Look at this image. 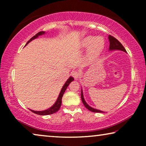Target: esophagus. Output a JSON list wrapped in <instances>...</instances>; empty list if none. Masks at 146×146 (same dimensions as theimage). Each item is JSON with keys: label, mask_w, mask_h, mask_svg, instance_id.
<instances>
[{"label": "esophagus", "mask_w": 146, "mask_h": 146, "mask_svg": "<svg viewBox=\"0 0 146 146\" xmlns=\"http://www.w3.org/2000/svg\"><path fill=\"white\" fill-rule=\"evenodd\" d=\"M72 76L75 79H78V78L80 76V73L78 71H74L72 73Z\"/></svg>", "instance_id": "esophagus-1"}]
</instances>
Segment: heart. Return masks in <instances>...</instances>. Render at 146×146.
Returning a JSON list of instances; mask_svg holds the SVG:
<instances>
[{
  "mask_svg": "<svg viewBox=\"0 0 146 146\" xmlns=\"http://www.w3.org/2000/svg\"><path fill=\"white\" fill-rule=\"evenodd\" d=\"M90 45L91 46L87 52V56L90 60H93L100 54L104 47V40L103 38L100 36H88L83 40L82 46L87 47Z\"/></svg>",
  "mask_w": 146,
  "mask_h": 146,
  "instance_id": "heart-1",
  "label": "heart"
}]
</instances>
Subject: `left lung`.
<instances>
[{"label": "left lung", "instance_id": "obj_1", "mask_svg": "<svg viewBox=\"0 0 146 146\" xmlns=\"http://www.w3.org/2000/svg\"><path fill=\"white\" fill-rule=\"evenodd\" d=\"M108 38L110 41V50H119L123 51L125 52H126V50H125L124 47L123 46L122 44H121L115 38L112 36L110 35ZM81 99H82V103L84 104V106L88 110L92 111V112H99V113L104 112V111L101 110H98L93 108L90 107V106L87 104L86 102L84 100V99L82 90H81Z\"/></svg>", "mask_w": 146, "mask_h": 146}]
</instances>
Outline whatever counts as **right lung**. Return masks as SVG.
Returning <instances> with one entry per match:
<instances>
[{
  "mask_svg": "<svg viewBox=\"0 0 146 146\" xmlns=\"http://www.w3.org/2000/svg\"><path fill=\"white\" fill-rule=\"evenodd\" d=\"M45 32L44 31H41V32H39V33H38L35 36H34L33 37H32L31 39L29 40V41H28V42L27 43V44L33 40L35 38H36L38 36L40 35H43V34H44ZM74 80V78L72 77H70L68 79V80L66 81V82L64 84V85L63 86L62 88L61 91H60V93L59 94V96L56 102L52 106L51 108H50L49 109L46 110H44V111H34V110H31L33 111V113H36V114H38V115H50V114H52L54 113H56L57 111L59 110L61 106V104H62V96H63V94L64 93V92L66 91V90L67 87L68 86V85L70 84V83L71 82H72Z\"/></svg>",
  "mask_w": 146,
  "mask_h": 146,
  "instance_id": "add662e5",
  "label": "right lung"
}]
</instances>
